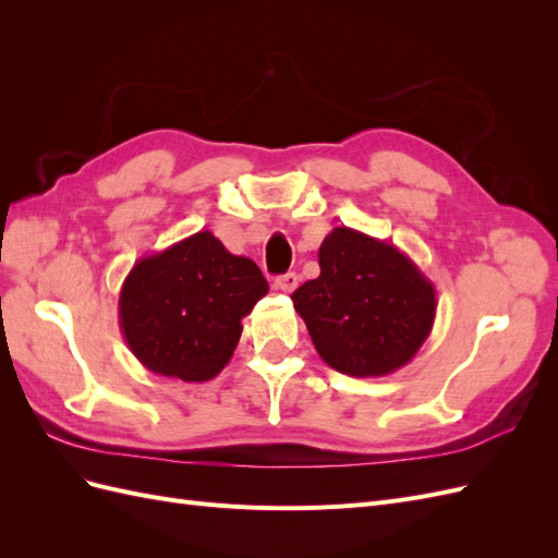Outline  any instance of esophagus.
Returning a JSON list of instances; mask_svg holds the SVG:
<instances>
[{
	"label": "esophagus",
	"instance_id": "obj_1",
	"mask_svg": "<svg viewBox=\"0 0 558 558\" xmlns=\"http://www.w3.org/2000/svg\"><path fill=\"white\" fill-rule=\"evenodd\" d=\"M298 283H300V277L295 272H286L275 279V286L283 293H293L298 289Z\"/></svg>",
	"mask_w": 558,
	"mask_h": 558
}]
</instances>
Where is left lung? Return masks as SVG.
<instances>
[{"mask_svg": "<svg viewBox=\"0 0 558 558\" xmlns=\"http://www.w3.org/2000/svg\"><path fill=\"white\" fill-rule=\"evenodd\" d=\"M320 275L291 295L332 369L384 377L408 365L435 324V286L396 244L332 228L318 248Z\"/></svg>", "mask_w": 558, "mask_h": 558, "instance_id": "1", "label": "left lung"}]
</instances>
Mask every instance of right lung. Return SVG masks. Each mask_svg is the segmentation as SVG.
Returning <instances> with one entry per match:
<instances>
[{"label": "right lung", "instance_id": "right-lung-1", "mask_svg": "<svg viewBox=\"0 0 558 558\" xmlns=\"http://www.w3.org/2000/svg\"><path fill=\"white\" fill-rule=\"evenodd\" d=\"M258 265L232 256L209 230L140 258L118 298L130 351L146 369L209 381L230 363L242 318L267 295Z\"/></svg>", "mask_w": 558, "mask_h": 558}]
</instances>
